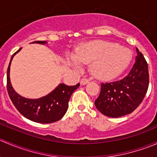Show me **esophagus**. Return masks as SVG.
<instances>
[{
	"instance_id": "obj_1",
	"label": "esophagus",
	"mask_w": 157,
	"mask_h": 157,
	"mask_svg": "<svg viewBox=\"0 0 157 157\" xmlns=\"http://www.w3.org/2000/svg\"><path fill=\"white\" fill-rule=\"evenodd\" d=\"M80 85H82V86H83V85H86L89 83V80H87V79L83 78V79H81V80H80Z\"/></svg>"
}]
</instances>
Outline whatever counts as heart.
Instances as JSON below:
<instances>
[{"label": "heart", "mask_w": 157, "mask_h": 157, "mask_svg": "<svg viewBox=\"0 0 157 157\" xmlns=\"http://www.w3.org/2000/svg\"><path fill=\"white\" fill-rule=\"evenodd\" d=\"M130 49L115 42L96 40L80 47L75 58H67L71 67L79 68L80 64H88L93 62L90 67L92 74L96 78L109 80L122 74L132 60Z\"/></svg>", "instance_id": "obj_1"}]
</instances>
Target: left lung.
<instances>
[{"label":"left lung","instance_id":"1","mask_svg":"<svg viewBox=\"0 0 157 157\" xmlns=\"http://www.w3.org/2000/svg\"><path fill=\"white\" fill-rule=\"evenodd\" d=\"M136 62L122 80L101 83V92L95 101L99 112L111 118H118L134 112L141 103L148 89V65L136 48Z\"/></svg>","mask_w":157,"mask_h":157}]
</instances>
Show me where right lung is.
Returning <instances> with one entry per match:
<instances>
[{"mask_svg": "<svg viewBox=\"0 0 157 157\" xmlns=\"http://www.w3.org/2000/svg\"><path fill=\"white\" fill-rule=\"evenodd\" d=\"M32 43L46 45L48 42L46 41H36ZM20 50L21 48L12 55L7 68V88L13 104L25 118L35 122L48 124L58 121L65 115L68 109L71 96L79 87L80 83L75 86H67L64 83H60L51 93L39 99H28L20 96L13 87L10 78L11 61Z\"/></svg>", "mask_w": 157, "mask_h": 157, "instance_id": "add662e5", "label": "right lung"}]
</instances>
